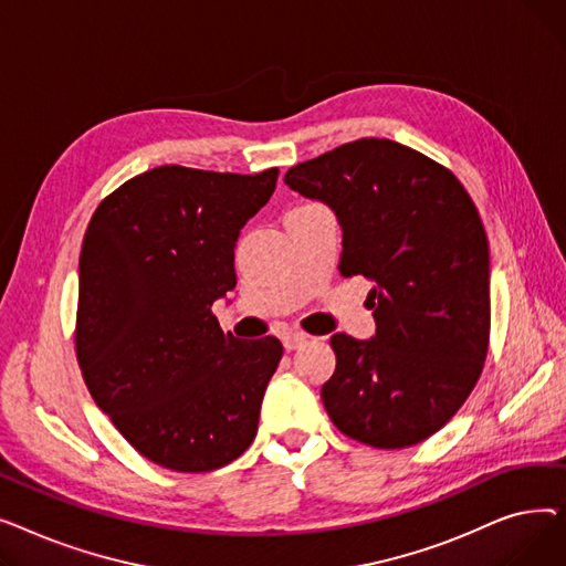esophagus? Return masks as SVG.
<instances>
[{"mask_svg":"<svg viewBox=\"0 0 566 566\" xmlns=\"http://www.w3.org/2000/svg\"><path fill=\"white\" fill-rule=\"evenodd\" d=\"M307 339H310V335H305V333H286V335L282 337L286 350H295L298 346H303Z\"/></svg>","mask_w":566,"mask_h":566,"instance_id":"esophagus-1","label":"esophagus"}]
</instances>
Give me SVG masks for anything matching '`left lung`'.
Wrapping results in <instances>:
<instances>
[{
	"label": "left lung",
	"instance_id": "8db88e82",
	"mask_svg": "<svg viewBox=\"0 0 566 566\" xmlns=\"http://www.w3.org/2000/svg\"><path fill=\"white\" fill-rule=\"evenodd\" d=\"M284 181L342 224L339 273L374 282L376 335L337 333L321 388L333 424L403 450L448 424L478 382L491 331L489 241L459 178L392 139L365 137L295 165Z\"/></svg>",
	"mask_w": 566,
	"mask_h": 566
}]
</instances>
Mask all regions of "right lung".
I'll list each match as a JSON object with an SVG mask.
<instances>
[{
	"instance_id": "add662e5",
	"label": "right lung",
	"mask_w": 566,
	"mask_h": 566,
	"mask_svg": "<svg viewBox=\"0 0 566 566\" xmlns=\"http://www.w3.org/2000/svg\"><path fill=\"white\" fill-rule=\"evenodd\" d=\"M277 167L148 169L107 195L80 252L75 353L96 406L133 448L211 472L256 436L282 344L241 342L211 312L235 286L233 248L275 192Z\"/></svg>"
}]
</instances>
